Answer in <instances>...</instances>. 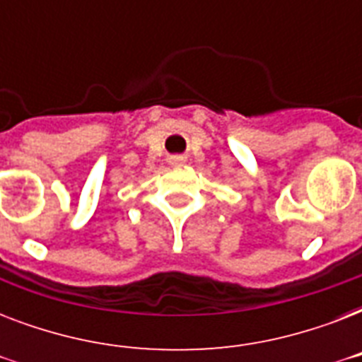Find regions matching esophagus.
<instances>
[{
    "instance_id": "1",
    "label": "esophagus",
    "mask_w": 362,
    "mask_h": 362,
    "mask_svg": "<svg viewBox=\"0 0 362 362\" xmlns=\"http://www.w3.org/2000/svg\"><path fill=\"white\" fill-rule=\"evenodd\" d=\"M184 158H170V165H182Z\"/></svg>"
}]
</instances>
